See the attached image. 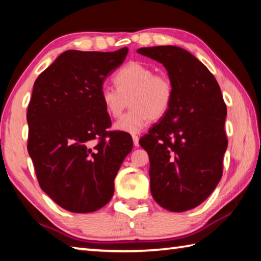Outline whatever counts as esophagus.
<instances>
[{
    "label": "esophagus",
    "mask_w": 261,
    "mask_h": 261,
    "mask_svg": "<svg viewBox=\"0 0 261 261\" xmlns=\"http://www.w3.org/2000/svg\"><path fill=\"white\" fill-rule=\"evenodd\" d=\"M132 140H134V145L136 147L139 146V137L137 135H132Z\"/></svg>",
    "instance_id": "34e87169"
}]
</instances>
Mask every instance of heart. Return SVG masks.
I'll use <instances>...</instances> for the list:
<instances>
[{"label":"heart","mask_w":261,"mask_h":261,"mask_svg":"<svg viewBox=\"0 0 261 261\" xmlns=\"http://www.w3.org/2000/svg\"><path fill=\"white\" fill-rule=\"evenodd\" d=\"M116 88L103 87L101 101L106 112L114 118L121 117L130 101L131 110L116 122L115 129L129 134L139 132L151 120L165 116L173 100V84L165 73L138 62H131L114 77Z\"/></svg>","instance_id":"b5f03b06"}]
</instances>
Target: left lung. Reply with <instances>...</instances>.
Here are the masks:
<instances>
[{
	"label": "left lung",
	"instance_id": "left-lung-1",
	"mask_svg": "<svg viewBox=\"0 0 261 261\" xmlns=\"http://www.w3.org/2000/svg\"><path fill=\"white\" fill-rule=\"evenodd\" d=\"M137 51L165 65L174 91L167 114L139 140L149 156L152 196L168 211H189L222 177L227 106L215 77L191 53L176 46Z\"/></svg>",
	"mask_w": 261,
	"mask_h": 261
}]
</instances>
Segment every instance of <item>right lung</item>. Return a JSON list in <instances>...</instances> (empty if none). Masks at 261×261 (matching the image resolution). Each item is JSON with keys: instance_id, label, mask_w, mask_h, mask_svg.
<instances>
[{"instance_id": "1", "label": "right lung", "mask_w": 261, "mask_h": 261, "mask_svg": "<svg viewBox=\"0 0 261 261\" xmlns=\"http://www.w3.org/2000/svg\"><path fill=\"white\" fill-rule=\"evenodd\" d=\"M127 51L67 50L34 82L26 114L28 151L40 188L72 213L108 204L132 149L126 132L107 130L112 121L101 101L105 79Z\"/></svg>"}]
</instances>
